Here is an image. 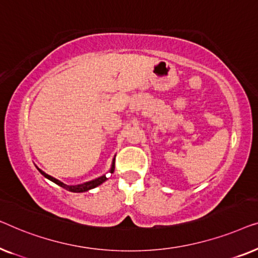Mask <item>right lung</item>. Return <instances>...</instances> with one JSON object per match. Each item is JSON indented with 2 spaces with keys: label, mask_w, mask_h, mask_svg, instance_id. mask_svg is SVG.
<instances>
[{
  "label": "right lung",
  "mask_w": 258,
  "mask_h": 258,
  "mask_svg": "<svg viewBox=\"0 0 258 258\" xmlns=\"http://www.w3.org/2000/svg\"><path fill=\"white\" fill-rule=\"evenodd\" d=\"M37 169L39 170V173H41L43 176L46 177V179H49L50 181H52V182H55L56 184H58V186L63 187L64 189H67L69 191H74V193H83V191H88L90 189H92V188H96L97 186H99V184H101L107 180L106 175H103V176L97 177V179H94V180L88 181V182H84V183H81V184H75V186H69V184H65V183L61 182V181L55 179V177L49 175V174H46L45 172H43V170L39 169L38 167H37ZM113 170H114V159H113V161H112V166H111L110 172L113 173Z\"/></svg>",
  "instance_id": "obj_1"
}]
</instances>
